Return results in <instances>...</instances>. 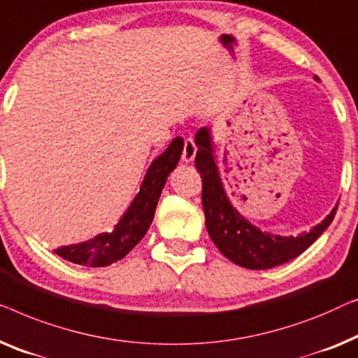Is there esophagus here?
<instances>
[{"label": "esophagus", "instance_id": "esophagus-1", "mask_svg": "<svg viewBox=\"0 0 358 358\" xmlns=\"http://www.w3.org/2000/svg\"><path fill=\"white\" fill-rule=\"evenodd\" d=\"M196 144H194V141L191 139V138H188V139H185V144H183V152H181V160H183V162H186V164H189V162H193L194 160V155H196Z\"/></svg>", "mask_w": 358, "mask_h": 358}]
</instances>
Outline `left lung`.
Listing matches in <instances>:
<instances>
[{
    "label": "left lung",
    "mask_w": 358,
    "mask_h": 358,
    "mask_svg": "<svg viewBox=\"0 0 358 358\" xmlns=\"http://www.w3.org/2000/svg\"><path fill=\"white\" fill-rule=\"evenodd\" d=\"M318 79V78H316ZM194 165L203 178V209L206 229L220 253L246 269H269L284 264L303 253L334 219L337 206L323 222L300 236H278L264 234L245 220L229 203L213 157V143L208 128L196 133Z\"/></svg>",
    "instance_id": "obj_1"
}]
</instances>
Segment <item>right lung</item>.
I'll use <instances>...</instances> for the list:
<instances>
[{"label": "right lung", "instance_id": "1", "mask_svg": "<svg viewBox=\"0 0 358 358\" xmlns=\"http://www.w3.org/2000/svg\"><path fill=\"white\" fill-rule=\"evenodd\" d=\"M181 150H183V139L175 138L165 152L154 160L145 173L138 196L112 234L97 235L95 238L79 245L63 246L55 253L74 264L90 266V268H102L124 258L148 234L160 193L169 173L177 167Z\"/></svg>", "mask_w": 358, "mask_h": 358}]
</instances>
